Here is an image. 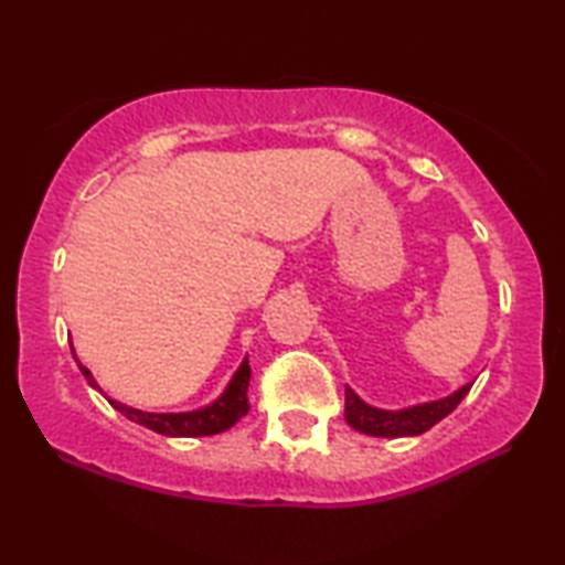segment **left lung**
Wrapping results in <instances>:
<instances>
[{"label": "left lung", "mask_w": 565, "mask_h": 565, "mask_svg": "<svg viewBox=\"0 0 565 565\" xmlns=\"http://www.w3.org/2000/svg\"><path fill=\"white\" fill-rule=\"evenodd\" d=\"M468 391H471V384H466L463 388H458L456 394L441 401H431V404H420L404 411H384L363 404V401L347 386V411H343V416H347L351 428H356V431L369 436H418L451 414V411L466 398Z\"/></svg>", "instance_id": "1"}]
</instances>
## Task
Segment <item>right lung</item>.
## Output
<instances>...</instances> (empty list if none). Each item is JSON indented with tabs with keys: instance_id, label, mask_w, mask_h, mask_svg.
Returning a JSON list of instances; mask_svg holds the SVG:
<instances>
[{
	"instance_id": "add662e5",
	"label": "right lung",
	"mask_w": 565,
	"mask_h": 565,
	"mask_svg": "<svg viewBox=\"0 0 565 565\" xmlns=\"http://www.w3.org/2000/svg\"><path fill=\"white\" fill-rule=\"evenodd\" d=\"M76 359V356H74ZM84 379L89 381V386L99 388L97 381L89 374V369H84L79 363ZM248 379H252V366H248V359L242 361V366L228 381V386L222 396H218L212 406L199 408V411H186V414H147V411L124 406L119 401H109V404L121 411L124 416L134 424H141L151 428V431L164 434V436H214L222 434L226 428H232L238 418L248 414Z\"/></svg>"
}]
</instances>
